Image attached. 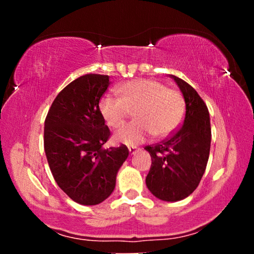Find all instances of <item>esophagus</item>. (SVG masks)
Wrapping results in <instances>:
<instances>
[{
	"instance_id": "obj_1",
	"label": "esophagus",
	"mask_w": 254,
	"mask_h": 254,
	"mask_svg": "<svg viewBox=\"0 0 254 254\" xmlns=\"http://www.w3.org/2000/svg\"><path fill=\"white\" fill-rule=\"evenodd\" d=\"M128 150H129L130 155H135L138 151V149L135 148V147H128Z\"/></svg>"
}]
</instances>
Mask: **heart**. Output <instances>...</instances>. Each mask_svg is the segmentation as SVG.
Returning <instances> with one entry per match:
<instances>
[{
  "mask_svg": "<svg viewBox=\"0 0 254 254\" xmlns=\"http://www.w3.org/2000/svg\"><path fill=\"white\" fill-rule=\"evenodd\" d=\"M121 98L104 96L99 112L110 127L123 125L131 111L136 120L125 125L116 134L117 143L136 145L155 134L157 137L171 135L180 126L185 116V100L177 90L166 88L155 79H137L120 85Z\"/></svg>",
  "mask_w": 254,
  "mask_h": 254,
  "instance_id": "heart-1",
  "label": "heart"
}]
</instances>
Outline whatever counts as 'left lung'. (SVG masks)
I'll list each match as a JSON object with an SVG mask.
<instances>
[{"mask_svg": "<svg viewBox=\"0 0 254 254\" xmlns=\"http://www.w3.org/2000/svg\"><path fill=\"white\" fill-rule=\"evenodd\" d=\"M170 76L185 99V119L165 141L144 148L151 156L145 184L157 199L175 202L199 185L209 158L211 129L209 112L201 97L184 79Z\"/></svg>", "mask_w": 254, "mask_h": 254, "instance_id": "1", "label": "left lung"}]
</instances>
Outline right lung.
Segmentation results:
<instances>
[{
    "label": "right lung",
    "mask_w": 254,
    "mask_h": 254,
    "mask_svg": "<svg viewBox=\"0 0 254 254\" xmlns=\"http://www.w3.org/2000/svg\"><path fill=\"white\" fill-rule=\"evenodd\" d=\"M110 85L107 75L76 78L57 96L45 120L44 148L59 187L75 202L95 206L116 187L117 173L128 149L103 147L110 129L99 112V100Z\"/></svg>",
    "instance_id": "add662e5"
}]
</instances>
